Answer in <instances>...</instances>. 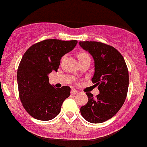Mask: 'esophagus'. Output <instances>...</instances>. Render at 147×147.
Instances as JSON below:
<instances>
[{
  "instance_id": "obj_1",
  "label": "esophagus",
  "mask_w": 147,
  "mask_h": 147,
  "mask_svg": "<svg viewBox=\"0 0 147 147\" xmlns=\"http://www.w3.org/2000/svg\"><path fill=\"white\" fill-rule=\"evenodd\" d=\"M77 92H78V91H77V90H75V89H73V90H71V94H72V95H76Z\"/></svg>"
}]
</instances>
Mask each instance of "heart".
<instances>
[{"instance_id":"1","label":"heart","mask_w":147,"mask_h":147,"mask_svg":"<svg viewBox=\"0 0 147 147\" xmlns=\"http://www.w3.org/2000/svg\"><path fill=\"white\" fill-rule=\"evenodd\" d=\"M77 57H78V60H79L80 61L81 60L85 59L86 57H90V56L86 53V52H84V51H80V52L77 53Z\"/></svg>"}]
</instances>
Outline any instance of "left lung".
Returning a JSON list of instances; mask_svg holds the SVG:
<instances>
[{
    "label": "left lung",
    "instance_id": "1",
    "mask_svg": "<svg viewBox=\"0 0 147 147\" xmlns=\"http://www.w3.org/2000/svg\"><path fill=\"white\" fill-rule=\"evenodd\" d=\"M79 44L93 57L92 81L99 90L96 98L91 92L86 93L88 102L81 107L80 113L90 123H102L115 115L125 101L129 85L127 67L121 54L111 45L88 41Z\"/></svg>",
    "mask_w": 147,
    "mask_h": 147
}]
</instances>
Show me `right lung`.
<instances>
[{
    "label": "right lung",
    "instance_id": "right-lung-1",
    "mask_svg": "<svg viewBox=\"0 0 147 147\" xmlns=\"http://www.w3.org/2000/svg\"><path fill=\"white\" fill-rule=\"evenodd\" d=\"M77 44V40L46 39L32 45L23 55L17 70L19 96L26 111L34 118L53 119L70 96V86L55 88L49 83V74L57 71L61 57Z\"/></svg>",
    "mask_w": 147,
    "mask_h": 147
}]
</instances>
